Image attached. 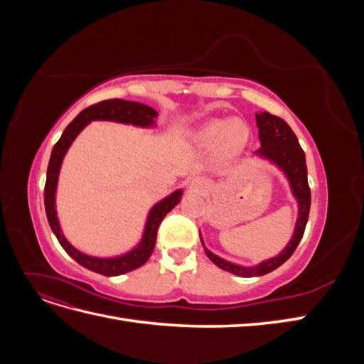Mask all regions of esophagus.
Listing matches in <instances>:
<instances>
[{"label":"esophagus","mask_w":364,"mask_h":364,"mask_svg":"<svg viewBox=\"0 0 364 364\" xmlns=\"http://www.w3.org/2000/svg\"><path fill=\"white\" fill-rule=\"evenodd\" d=\"M190 186H191V190L200 191V193H202V191H205V190L208 188V183H206V181L202 179V178H194V179L191 181Z\"/></svg>","instance_id":"34e87169"}]
</instances>
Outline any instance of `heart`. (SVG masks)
Instances as JSON below:
<instances>
[{
  "label": "heart",
  "instance_id": "1",
  "mask_svg": "<svg viewBox=\"0 0 364 364\" xmlns=\"http://www.w3.org/2000/svg\"><path fill=\"white\" fill-rule=\"evenodd\" d=\"M250 129L241 118H213L199 129V139L205 146H214L220 158L232 159L247 146Z\"/></svg>",
  "mask_w": 364,
  "mask_h": 364
}]
</instances>
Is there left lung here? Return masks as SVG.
I'll list each match as a JSON object with an SVG mask.
<instances>
[{"mask_svg":"<svg viewBox=\"0 0 364 364\" xmlns=\"http://www.w3.org/2000/svg\"><path fill=\"white\" fill-rule=\"evenodd\" d=\"M257 126H258V138L261 142V147L255 151V155L270 161L285 174V178H287L290 183L291 193L297 202V206L299 208H297V220H296L294 232L291 240L289 241V245L282 249V252H279V255L269 258L252 267L240 266V264H234L214 255L211 250H208L205 247V243L200 235V241L205 247L206 255L215 264V266L229 273L237 274V277H245V278L262 277V274H267L274 269L282 266V264L293 255V252L296 250L297 245H299V241L302 240L304 230L308 222V214H310V205H311V193H310V186H308V179H306L305 153L299 146V141H297L294 132L282 118L274 117L269 112L257 114Z\"/></svg>","mask_w":364,"mask_h":364,"instance_id":"1","label":"left lung"}]
</instances>
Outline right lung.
<instances>
[{"instance_id": "add662e5", "label": "right lung", "mask_w": 364, "mask_h": 364, "mask_svg": "<svg viewBox=\"0 0 364 364\" xmlns=\"http://www.w3.org/2000/svg\"><path fill=\"white\" fill-rule=\"evenodd\" d=\"M158 117V112L155 109L142 105L138 102H127V100H119V98H114V100H105L97 105H92L90 107L83 109V111L77 115L68 127L63 130L60 139L54 144L48 168H47V182H46V190H43V202H46V213L50 228L56 235L58 241L63 250L68 253V255L83 266L87 270H92L95 273L105 274V277H118V274H124L127 272L135 270L144 264L150 255L153 249H155L156 243V234L158 228L164 217L167 215L171 209L181 202L182 190H176L170 196L165 197L156 205H153L150 213L147 215V222L144 228V234L139 243L123 255L112 257V258H98L86 255V253L77 250L70 241L65 238L62 228L59 225V218L56 213V190H58V181H59V173L62 167V161L67 155L68 149L77 138V135L91 123V121L100 119V121H115V123H123V124H132L138 127H153L156 124L155 118Z\"/></svg>"}]
</instances>
